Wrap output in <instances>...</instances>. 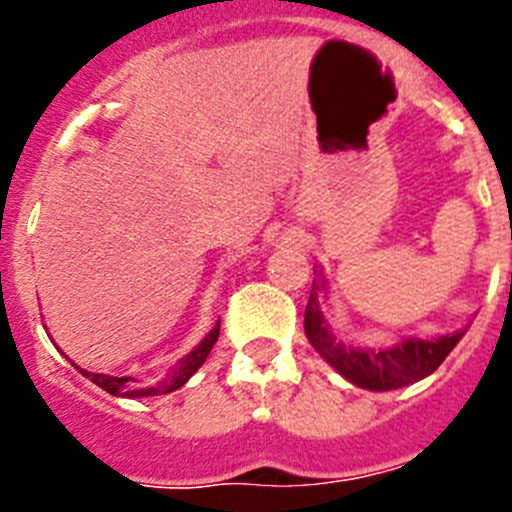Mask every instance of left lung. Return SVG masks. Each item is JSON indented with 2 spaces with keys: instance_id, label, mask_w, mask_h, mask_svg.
<instances>
[{
  "instance_id": "1",
  "label": "left lung",
  "mask_w": 512,
  "mask_h": 512,
  "mask_svg": "<svg viewBox=\"0 0 512 512\" xmlns=\"http://www.w3.org/2000/svg\"><path fill=\"white\" fill-rule=\"evenodd\" d=\"M323 278H318L310 290L308 305H305V336L310 346L326 358L328 364L346 376L351 384L371 391H389L409 386L414 381L424 379L432 371L439 369L444 358L450 356L452 348L460 343L465 331L447 333L437 341H422V338H409L394 348L384 351H371V348H346L333 338L328 331V323L321 313V290Z\"/></svg>"
}]
</instances>
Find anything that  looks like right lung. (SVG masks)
<instances>
[{
  "label": "right lung",
  "mask_w": 512,
  "mask_h": 512,
  "mask_svg": "<svg viewBox=\"0 0 512 512\" xmlns=\"http://www.w3.org/2000/svg\"><path fill=\"white\" fill-rule=\"evenodd\" d=\"M219 338V321L217 326L212 328V331L204 336V341L199 343L194 351L189 353V356L181 358V364L176 366L174 374L169 376L166 381H159L156 386H141L136 379H131V376H105V374H90V371L80 369V366H75V369L80 371V374L85 376V379H90L93 384H98L100 389L108 391V394L113 396H128V399H136V396H159V394H171V391H176L179 386H184L186 381L194 376V371L199 369V366L207 361L209 351H212V346L217 343Z\"/></svg>",
  "instance_id": "1"
}]
</instances>
